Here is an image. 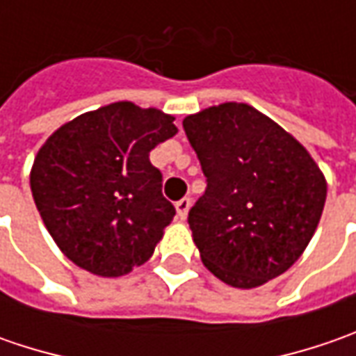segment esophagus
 <instances>
[{
    "label": "esophagus",
    "mask_w": 356,
    "mask_h": 356,
    "mask_svg": "<svg viewBox=\"0 0 356 356\" xmlns=\"http://www.w3.org/2000/svg\"><path fill=\"white\" fill-rule=\"evenodd\" d=\"M190 206H192V200L190 198H182L176 202V212H178V218H180V220H186V218H188Z\"/></svg>",
    "instance_id": "esophagus-1"
}]
</instances>
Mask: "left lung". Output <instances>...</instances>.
I'll list each match as a JSON object with an SVG mask.
<instances>
[{
    "mask_svg": "<svg viewBox=\"0 0 356 356\" xmlns=\"http://www.w3.org/2000/svg\"><path fill=\"white\" fill-rule=\"evenodd\" d=\"M182 127L208 182L188 213L202 264L239 289L285 273L321 220L327 182L315 160L250 104L210 106Z\"/></svg>",
    "mask_w": 356,
    "mask_h": 356,
    "instance_id": "obj_1",
    "label": "left lung"
}]
</instances>
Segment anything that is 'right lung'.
<instances>
[{
	"mask_svg": "<svg viewBox=\"0 0 356 356\" xmlns=\"http://www.w3.org/2000/svg\"><path fill=\"white\" fill-rule=\"evenodd\" d=\"M176 132L170 115L122 101L73 118L39 148L35 206L73 264L120 277L150 259L176 210L148 156Z\"/></svg>",
	"mask_w": 356,
	"mask_h": 356,
	"instance_id": "1",
	"label": "right lung"
}]
</instances>
